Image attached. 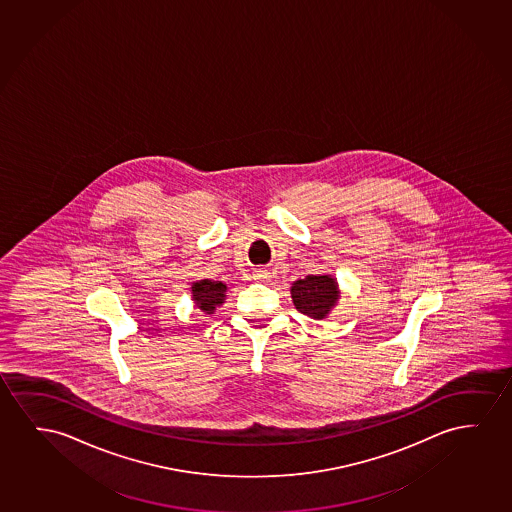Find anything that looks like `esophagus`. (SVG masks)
<instances>
[{
	"instance_id": "34e87169",
	"label": "esophagus",
	"mask_w": 512,
	"mask_h": 512,
	"mask_svg": "<svg viewBox=\"0 0 512 512\" xmlns=\"http://www.w3.org/2000/svg\"><path fill=\"white\" fill-rule=\"evenodd\" d=\"M252 279L258 282H268L272 279V275L268 270H263V268H258V270H254V274H252Z\"/></svg>"
}]
</instances>
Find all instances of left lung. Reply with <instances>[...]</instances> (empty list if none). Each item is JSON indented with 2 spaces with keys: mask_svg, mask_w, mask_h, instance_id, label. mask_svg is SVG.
<instances>
[{
  "mask_svg": "<svg viewBox=\"0 0 512 512\" xmlns=\"http://www.w3.org/2000/svg\"><path fill=\"white\" fill-rule=\"evenodd\" d=\"M291 298L305 316L323 319L339 298L337 282L330 275H307L293 284Z\"/></svg>",
  "mask_w": 512,
  "mask_h": 512,
  "instance_id": "obj_1",
  "label": "left lung"
}]
</instances>
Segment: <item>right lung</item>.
Segmentation results:
<instances>
[{
    "label": "right lung",
    "instance_id": "add662e5",
    "mask_svg": "<svg viewBox=\"0 0 512 512\" xmlns=\"http://www.w3.org/2000/svg\"><path fill=\"white\" fill-rule=\"evenodd\" d=\"M191 291H193V300H195L196 307L205 314H212L216 307L224 302L226 284L205 279V281L195 282Z\"/></svg>",
    "mask_w": 512,
    "mask_h": 512
}]
</instances>
